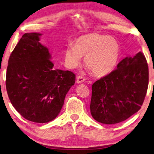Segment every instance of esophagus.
I'll return each mask as SVG.
<instances>
[{
    "mask_svg": "<svg viewBox=\"0 0 154 154\" xmlns=\"http://www.w3.org/2000/svg\"><path fill=\"white\" fill-rule=\"evenodd\" d=\"M85 78L82 76H77V83H82L83 82H85Z\"/></svg>",
    "mask_w": 154,
    "mask_h": 154,
    "instance_id": "obj_1",
    "label": "esophagus"
}]
</instances>
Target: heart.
Wrapping results in <instances>:
<instances>
[{"mask_svg": "<svg viewBox=\"0 0 154 154\" xmlns=\"http://www.w3.org/2000/svg\"><path fill=\"white\" fill-rule=\"evenodd\" d=\"M120 45L115 39L97 33L83 35L74 44H69L65 51V62L75 69L85 57V65L94 75L104 77L115 69L120 58Z\"/></svg>", "mask_w": 154, "mask_h": 154, "instance_id": "obj_1", "label": "heart"}]
</instances>
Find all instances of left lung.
I'll return each instance as SVG.
<instances>
[{"label":"left lung","instance_id":"left-lung-1","mask_svg":"<svg viewBox=\"0 0 154 154\" xmlns=\"http://www.w3.org/2000/svg\"><path fill=\"white\" fill-rule=\"evenodd\" d=\"M148 83L149 70L143 53L125 58L116 70L92 85V117L106 125L127 120L140 110Z\"/></svg>","mask_w":154,"mask_h":154}]
</instances>
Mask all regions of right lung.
<instances>
[{
  "mask_svg": "<svg viewBox=\"0 0 154 154\" xmlns=\"http://www.w3.org/2000/svg\"><path fill=\"white\" fill-rule=\"evenodd\" d=\"M40 35L25 33L16 45L8 62L6 88L11 104L23 118L45 123L60 113L75 75L54 68Z\"/></svg>",
  "mask_w": 154,
  "mask_h": 154,
  "instance_id": "right-lung-1",
  "label": "right lung"
}]
</instances>
